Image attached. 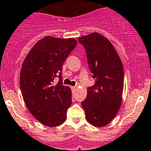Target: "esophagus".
Wrapping results in <instances>:
<instances>
[{
    "label": "esophagus",
    "instance_id": "esophagus-1",
    "mask_svg": "<svg viewBox=\"0 0 151 151\" xmlns=\"http://www.w3.org/2000/svg\"><path fill=\"white\" fill-rule=\"evenodd\" d=\"M76 89H77V88H76V86H71V89H72V90H75Z\"/></svg>",
    "mask_w": 151,
    "mask_h": 151
}]
</instances>
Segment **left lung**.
Returning <instances> with one entry per match:
<instances>
[{"label": "left lung", "instance_id": "1", "mask_svg": "<svg viewBox=\"0 0 151 151\" xmlns=\"http://www.w3.org/2000/svg\"><path fill=\"white\" fill-rule=\"evenodd\" d=\"M78 41L85 47L89 69L96 81L88 88L81 105L86 120L92 126L103 127L112 121L121 106L123 64L112 43L101 34L84 35Z\"/></svg>", "mask_w": 151, "mask_h": 151}]
</instances>
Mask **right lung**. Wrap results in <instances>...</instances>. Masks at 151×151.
I'll list each match as a JSON object with an SVG mask.
<instances>
[{"instance_id":"1","label":"right lung","mask_w":151,"mask_h":151,"mask_svg":"<svg viewBox=\"0 0 151 151\" xmlns=\"http://www.w3.org/2000/svg\"><path fill=\"white\" fill-rule=\"evenodd\" d=\"M74 38L47 36L37 42L25 57L20 72V88L27 108L40 123L50 127L66 119L71 90L62 85L64 62L77 45ZM58 74L60 81L54 79Z\"/></svg>"}]
</instances>
